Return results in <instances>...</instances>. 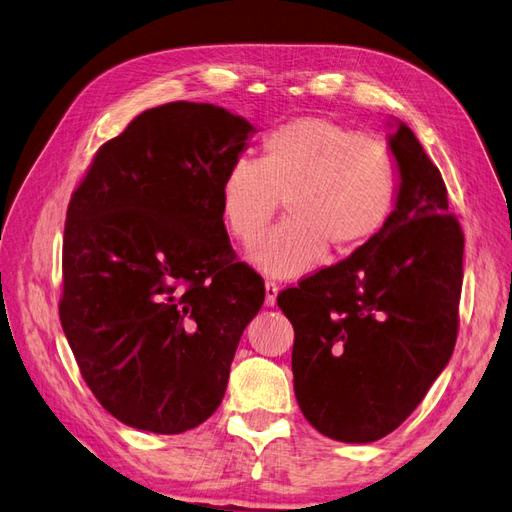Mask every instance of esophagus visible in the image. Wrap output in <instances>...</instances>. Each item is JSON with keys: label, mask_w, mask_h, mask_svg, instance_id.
<instances>
[{"label": "esophagus", "mask_w": 512, "mask_h": 512, "mask_svg": "<svg viewBox=\"0 0 512 512\" xmlns=\"http://www.w3.org/2000/svg\"><path fill=\"white\" fill-rule=\"evenodd\" d=\"M277 290H280V288H277L275 282H271V280L265 282V303H267V305H275Z\"/></svg>", "instance_id": "1"}]
</instances>
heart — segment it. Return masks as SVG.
I'll return each instance as SVG.
<instances>
[{
    "instance_id": "1",
    "label": "heart",
    "mask_w": 512,
    "mask_h": 512,
    "mask_svg": "<svg viewBox=\"0 0 512 512\" xmlns=\"http://www.w3.org/2000/svg\"><path fill=\"white\" fill-rule=\"evenodd\" d=\"M397 192V160L382 138L307 115L262 136L258 162L239 158L226 168L220 203L230 235L254 243L284 200L288 220L250 258L269 275L292 277L316 267L329 247L346 256L374 241Z\"/></svg>"
}]
</instances>
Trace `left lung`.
Returning <instances> with one entry per match:
<instances>
[{"mask_svg":"<svg viewBox=\"0 0 512 512\" xmlns=\"http://www.w3.org/2000/svg\"><path fill=\"white\" fill-rule=\"evenodd\" d=\"M401 185L380 235L277 294L294 329V395L322 436L365 444L421 404L459 333L463 230L414 132L391 136Z\"/></svg>","mask_w":512,"mask_h":512,"instance_id":"8db88e82","label":"left lung"}]
</instances>
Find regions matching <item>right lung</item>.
Masks as SVG:
<instances>
[{
    "label": "right lung",
    "mask_w": 512,
    "mask_h": 512,
    "mask_svg": "<svg viewBox=\"0 0 512 512\" xmlns=\"http://www.w3.org/2000/svg\"><path fill=\"white\" fill-rule=\"evenodd\" d=\"M250 132L213 104L149 108L96 151L72 192L59 320L91 393L130 427L205 423L265 301L220 203Z\"/></svg>",
    "instance_id": "1"
}]
</instances>
